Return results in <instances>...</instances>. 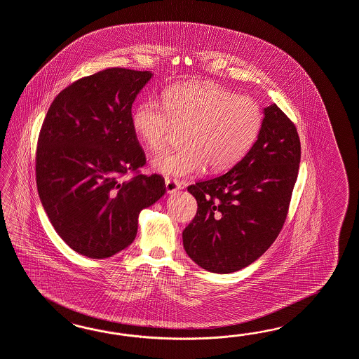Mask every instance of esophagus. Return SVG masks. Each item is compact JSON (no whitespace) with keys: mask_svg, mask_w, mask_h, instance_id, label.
I'll list each match as a JSON object with an SVG mask.
<instances>
[{"mask_svg":"<svg viewBox=\"0 0 359 359\" xmlns=\"http://www.w3.org/2000/svg\"><path fill=\"white\" fill-rule=\"evenodd\" d=\"M180 189V185L175 180H172V179H170V177H166V191L167 193H170V194H172V193H176L177 191Z\"/></svg>","mask_w":359,"mask_h":359,"instance_id":"34e87169","label":"esophagus"}]
</instances>
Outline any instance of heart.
Returning a JSON list of instances; mask_svg holds the SVG:
<instances>
[{"label":"heart","mask_w":359,"mask_h":359,"mask_svg":"<svg viewBox=\"0 0 359 359\" xmlns=\"http://www.w3.org/2000/svg\"><path fill=\"white\" fill-rule=\"evenodd\" d=\"M163 104L144 100L132 114V127L150 151H161L184 131L185 148L153 159L163 175L185 177L202 171H226L249 153L262 128L261 107L212 81L167 88Z\"/></svg>","instance_id":"heart-1"}]
</instances>
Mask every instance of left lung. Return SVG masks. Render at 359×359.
Wrapping results in <instances>:
<instances>
[{"label": "left lung", "mask_w": 359, "mask_h": 359, "mask_svg": "<svg viewBox=\"0 0 359 359\" xmlns=\"http://www.w3.org/2000/svg\"><path fill=\"white\" fill-rule=\"evenodd\" d=\"M299 161L294 123L276 104L267 106L258 139L236 166L188 187L198 209L183 231L187 254L215 273L257 261L284 226Z\"/></svg>", "instance_id": "left-lung-1"}]
</instances>
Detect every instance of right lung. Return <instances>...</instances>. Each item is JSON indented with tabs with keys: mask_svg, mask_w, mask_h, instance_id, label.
Listing matches in <instances>:
<instances>
[{
	"mask_svg": "<svg viewBox=\"0 0 359 359\" xmlns=\"http://www.w3.org/2000/svg\"><path fill=\"white\" fill-rule=\"evenodd\" d=\"M150 71L110 67L74 81L54 98L36 149V184L62 240L88 258L132 244L142 209L165 192L132 127V104ZM126 175H132L124 180Z\"/></svg>",
	"mask_w": 359,
	"mask_h": 359,
	"instance_id": "1",
	"label": "right lung"
}]
</instances>
